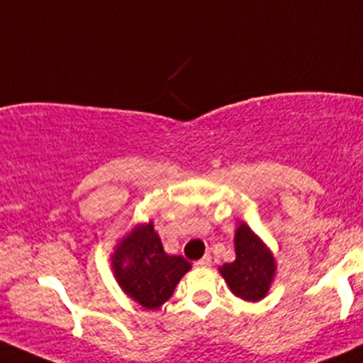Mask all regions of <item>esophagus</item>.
Instances as JSON below:
<instances>
[{"instance_id": "34e87169", "label": "esophagus", "mask_w": 363, "mask_h": 363, "mask_svg": "<svg viewBox=\"0 0 363 363\" xmlns=\"http://www.w3.org/2000/svg\"><path fill=\"white\" fill-rule=\"evenodd\" d=\"M211 262H212L211 255H205V257H201L200 261L194 262V266H196V268H208V266H211Z\"/></svg>"}]
</instances>
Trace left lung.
Wrapping results in <instances>:
<instances>
[{"instance_id": "1", "label": "left lung", "mask_w": 363, "mask_h": 363, "mask_svg": "<svg viewBox=\"0 0 363 363\" xmlns=\"http://www.w3.org/2000/svg\"><path fill=\"white\" fill-rule=\"evenodd\" d=\"M235 252L236 259L220 266V274L236 297L252 303L261 301L268 294L277 273L272 250L242 223L235 231Z\"/></svg>"}]
</instances>
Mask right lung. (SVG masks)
Returning a JSON list of instances; mask_svg holds the SVG:
<instances>
[{"mask_svg":"<svg viewBox=\"0 0 363 363\" xmlns=\"http://www.w3.org/2000/svg\"><path fill=\"white\" fill-rule=\"evenodd\" d=\"M111 261L120 287L146 310H158L167 303L179 280L191 269L182 255L163 250L152 220L133 228L116 245Z\"/></svg>","mask_w":363,"mask_h":363,"instance_id":"add662e5","label":"right lung"}]
</instances>
